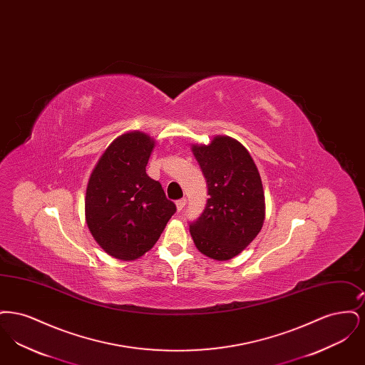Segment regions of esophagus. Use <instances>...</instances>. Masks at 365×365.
<instances>
[{"instance_id": "34e87169", "label": "esophagus", "mask_w": 365, "mask_h": 365, "mask_svg": "<svg viewBox=\"0 0 365 365\" xmlns=\"http://www.w3.org/2000/svg\"><path fill=\"white\" fill-rule=\"evenodd\" d=\"M186 202H187V200H186V198H180V200H178V201H176V209L180 212L182 209L185 208Z\"/></svg>"}]
</instances>
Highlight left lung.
I'll use <instances>...</instances> for the list:
<instances>
[{"label": "left lung", "mask_w": 365, "mask_h": 365, "mask_svg": "<svg viewBox=\"0 0 365 365\" xmlns=\"http://www.w3.org/2000/svg\"><path fill=\"white\" fill-rule=\"evenodd\" d=\"M208 185L202 215L191 223L197 249L217 261L238 256L257 237L265 219L259 170L241 142L216 135L209 145H192Z\"/></svg>", "instance_id": "left-lung-1"}]
</instances>
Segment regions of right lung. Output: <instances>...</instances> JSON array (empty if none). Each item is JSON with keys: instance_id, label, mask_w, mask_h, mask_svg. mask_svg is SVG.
I'll return each mask as SVG.
<instances>
[{"instance_id": "right-lung-1", "label": "right lung", "mask_w": 365, "mask_h": 365, "mask_svg": "<svg viewBox=\"0 0 365 365\" xmlns=\"http://www.w3.org/2000/svg\"><path fill=\"white\" fill-rule=\"evenodd\" d=\"M156 140L140 131L115 139L87 183L85 216L93 238L123 261L137 260L158 241L176 207L146 174Z\"/></svg>"}]
</instances>
